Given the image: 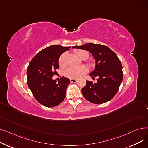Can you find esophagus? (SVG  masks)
<instances>
[{"mask_svg": "<svg viewBox=\"0 0 148 148\" xmlns=\"http://www.w3.org/2000/svg\"><path fill=\"white\" fill-rule=\"evenodd\" d=\"M70 81H71V83H76L77 82V80H75V79H70Z\"/></svg>", "mask_w": 148, "mask_h": 148, "instance_id": "obj_1", "label": "esophagus"}]
</instances>
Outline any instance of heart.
<instances>
[{"label":"heart","instance_id":"1","mask_svg":"<svg viewBox=\"0 0 148 148\" xmlns=\"http://www.w3.org/2000/svg\"><path fill=\"white\" fill-rule=\"evenodd\" d=\"M76 56L81 59L85 60L89 57V53L88 51L82 50H77L74 51ZM65 54H62L59 59V65L60 67H64L65 66ZM88 71V68L85 66L82 65L77 67L71 66L69 67L65 71V75L70 79H79L80 77L84 74L86 73Z\"/></svg>","mask_w":148,"mask_h":148}]
</instances>
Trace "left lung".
<instances>
[{
	"label": "left lung",
	"mask_w": 148,
	"mask_h": 148,
	"mask_svg": "<svg viewBox=\"0 0 148 148\" xmlns=\"http://www.w3.org/2000/svg\"><path fill=\"white\" fill-rule=\"evenodd\" d=\"M73 48L89 51L95 60V67L90 76L97 82L86 81L82 93L90 103L100 104L112 99L118 92L123 79L122 66L117 55L108 47L94 43L75 45Z\"/></svg>",
	"instance_id": "left-lung-1"
}]
</instances>
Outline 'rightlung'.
I'll use <instances>...</instances> for the list:
<instances>
[{"instance_id": "1", "label": "right lung", "mask_w": 148, "mask_h": 148, "mask_svg": "<svg viewBox=\"0 0 148 148\" xmlns=\"http://www.w3.org/2000/svg\"><path fill=\"white\" fill-rule=\"evenodd\" d=\"M71 47L53 45L37 53L27 68V84L38 101L47 107H55L65 98L70 80L62 77L57 82L52 77L58 69L59 58Z\"/></svg>"}]
</instances>
